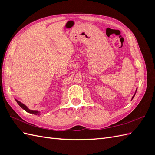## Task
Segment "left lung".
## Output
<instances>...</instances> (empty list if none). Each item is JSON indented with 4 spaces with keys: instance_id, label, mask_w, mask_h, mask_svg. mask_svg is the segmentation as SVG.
I'll list each match as a JSON object with an SVG mask.
<instances>
[{
    "instance_id": "left-lung-1",
    "label": "left lung",
    "mask_w": 155,
    "mask_h": 155,
    "mask_svg": "<svg viewBox=\"0 0 155 155\" xmlns=\"http://www.w3.org/2000/svg\"><path fill=\"white\" fill-rule=\"evenodd\" d=\"M137 90H136V91H135V93H134V94L133 95V96L132 97V99H131V100H132L133 99V97H134V96H135V94H136V92H137Z\"/></svg>"
}]
</instances>
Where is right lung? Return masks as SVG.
Returning a JSON list of instances; mask_svg holds the SVG:
<instances>
[{
	"label": "right lung",
	"mask_w": 155,
	"mask_h": 155,
	"mask_svg": "<svg viewBox=\"0 0 155 155\" xmlns=\"http://www.w3.org/2000/svg\"><path fill=\"white\" fill-rule=\"evenodd\" d=\"M15 101H17V103L18 104V105H19L22 109H24L25 110H26L27 112H29V113H30V114H34L35 115H40V111L30 110V109H28V107L26 105H25L24 104H22V103H21V101H18L16 99H15Z\"/></svg>",
	"instance_id": "right-lung-1"
}]
</instances>
